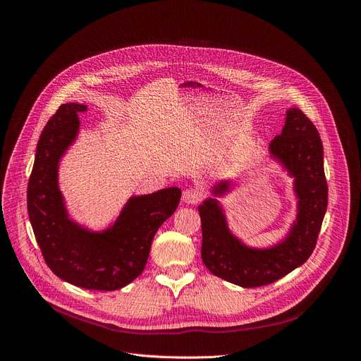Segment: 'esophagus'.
<instances>
[{"label":"esophagus","instance_id":"obj_1","mask_svg":"<svg viewBox=\"0 0 361 361\" xmlns=\"http://www.w3.org/2000/svg\"><path fill=\"white\" fill-rule=\"evenodd\" d=\"M203 193L199 187H188L183 193V202L187 204H196L202 200Z\"/></svg>","mask_w":361,"mask_h":361}]
</instances>
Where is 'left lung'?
<instances>
[{"mask_svg": "<svg viewBox=\"0 0 361 361\" xmlns=\"http://www.w3.org/2000/svg\"><path fill=\"white\" fill-rule=\"evenodd\" d=\"M269 154L294 178L297 218L287 237L268 249L249 247L228 228L222 206L214 197L199 206L202 260L214 275L244 288L268 286L301 267L314 250L328 206L324 146L314 124L298 108L287 111L281 135L269 143ZM222 180L214 196L230 190Z\"/></svg>", "mask_w": 361, "mask_h": 361, "instance_id": "obj_1", "label": "left lung"}]
</instances>
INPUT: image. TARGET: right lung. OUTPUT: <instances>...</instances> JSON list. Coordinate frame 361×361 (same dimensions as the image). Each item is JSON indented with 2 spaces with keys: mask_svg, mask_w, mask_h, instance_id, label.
Instances as JSON below:
<instances>
[{
  "mask_svg": "<svg viewBox=\"0 0 361 361\" xmlns=\"http://www.w3.org/2000/svg\"><path fill=\"white\" fill-rule=\"evenodd\" d=\"M82 104H63L36 146L27 184V212L49 269L75 287L120 290L145 269L152 240L180 203L178 187L133 196L109 228L94 233L70 219L59 187V165L79 133Z\"/></svg>",
  "mask_w": 361,
  "mask_h": 361,
  "instance_id": "1",
  "label": "right lung"
}]
</instances>
